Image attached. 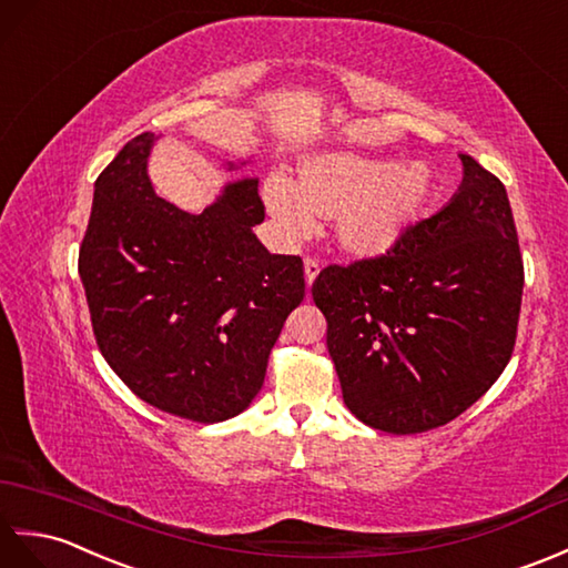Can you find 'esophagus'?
<instances>
[{
	"label": "esophagus",
	"mask_w": 568,
	"mask_h": 568,
	"mask_svg": "<svg viewBox=\"0 0 568 568\" xmlns=\"http://www.w3.org/2000/svg\"><path fill=\"white\" fill-rule=\"evenodd\" d=\"M318 272H321V264H318V260L306 257V260H304V274H306V284H308V286H311L313 282H316Z\"/></svg>",
	"instance_id": "esophagus-1"
}]
</instances>
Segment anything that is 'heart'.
<instances>
[{"label":"heart","instance_id":"obj_1","mask_svg":"<svg viewBox=\"0 0 568 568\" xmlns=\"http://www.w3.org/2000/svg\"><path fill=\"white\" fill-rule=\"evenodd\" d=\"M433 192L425 162L372 160L349 150L321 153L298 165L294 186L264 182V204L288 237H304L313 221L335 219V241L347 255L379 257L394 247Z\"/></svg>","mask_w":568,"mask_h":568}]
</instances>
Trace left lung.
<instances>
[{
  "label": "left lung",
  "instance_id": "8db88e82",
  "mask_svg": "<svg viewBox=\"0 0 568 568\" xmlns=\"http://www.w3.org/2000/svg\"><path fill=\"white\" fill-rule=\"evenodd\" d=\"M459 192L379 257L311 286L345 406L374 430L418 435L481 398L510 362L523 255L506 186L459 155Z\"/></svg>",
  "mask_w": 568,
  "mask_h": 568
}]
</instances>
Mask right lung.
Instances as JSON below:
<instances>
[{
    "mask_svg": "<svg viewBox=\"0 0 568 568\" xmlns=\"http://www.w3.org/2000/svg\"><path fill=\"white\" fill-rule=\"evenodd\" d=\"M153 141L135 135L94 182L78 262L92 331L138 398L221 423L260 394L304 301V262L272 255L252 233L264 221L257 180L229 184L196 216L160 199L148 180Z\"/></svg>",
    "mask_w": 568,
    "mask_h": 568,
    "instance_id": "add662e5",
    "label": "right lung"
}]
</instances>
